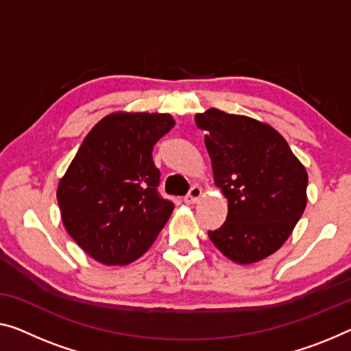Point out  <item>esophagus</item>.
Here are the masks:
<instances>
[{"label": "esophagus", "mask_w": 351, "mask_h": 351, "mask_svg": "<svg viewBox=\"0 0 351 351\" xmlns=\"http://www.w3.org/2000/svg\"><path fill=\"white\" fill-rule=\"evenodd\" d=\"M202 195H203L202 187L200 186H192L189 193H187V195L184 197V202L187 203V205H192V203H197L198 200H200Z\"/></svg>", "instance_id": "34e87169"}]
</instances>
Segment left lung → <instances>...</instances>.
<instances>
[{
  "label": "left lung",
  "mask_w": 351,
  "mask_h": 351,
  "mask_svg": "<svg viewBox=\"0 0 351 351\" xmlns=\"http://www.w3.org/2000/svg\"><path fill=\"white\" fill-rule=\"evenodd\" d=\"M206 130L214 182L228 200L227 221L208 232L234 263L250 265L282 247L307 203V171L269 124L217 108L195 114Z\"/></svg>",
  "instance_id": "8db88e82"
}]
</instances>
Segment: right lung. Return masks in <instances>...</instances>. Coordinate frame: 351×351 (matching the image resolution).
<instances>
[{
	"label": "right lung",
	"instance_id": "right-lung-1",
	"mask_svg": "<svg viewBox=\"0 0 351 351\" xmlns=\"http://www.w3.org/2000/svg\"><path fill=\"white\" fill-rule=\"evenodd\" d=\"M175 125L167 113L118 112L86 135L56 198L72 239L102 265H128L149 249L175 205L158 192L153 148Z\"/></svg>",
	"mask_w": 351,
	"mask_h": 351
}]
</instances>
